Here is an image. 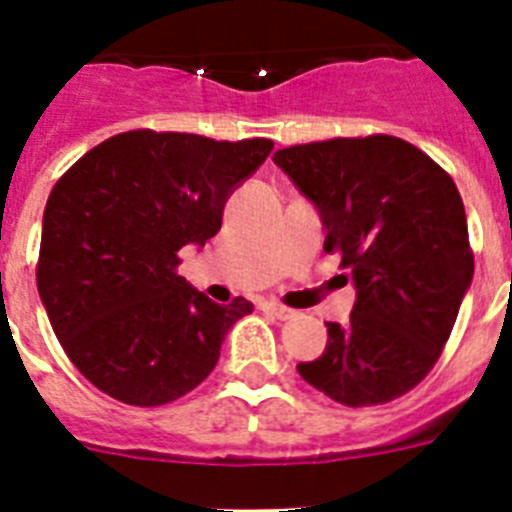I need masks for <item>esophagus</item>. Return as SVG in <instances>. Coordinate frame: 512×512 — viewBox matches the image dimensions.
<instances>
[{
    "instance_id": "obj_1",
    "label": "esophagus",
    "mask_w": 512,
    "mask_h": 512,
    "mask_svg": "<svg viewBox=\"0 0 512 512\" xmlns=\"http://www.w3.org/2000/svg\"><path fill=\"white\" fill-rule=\"evenodd\" d=\"M264 310L271 312V315H274V318H279V320H289L292 315H295V310H289V307L279 305V302H266Z\"/></svg>"
}]
</instances>
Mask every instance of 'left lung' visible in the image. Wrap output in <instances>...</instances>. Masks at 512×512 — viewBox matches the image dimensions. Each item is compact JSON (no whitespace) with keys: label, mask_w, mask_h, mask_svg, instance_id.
I'll return each mask as SVG.
<instances>
[{"label":"left lung","mask_w":512,"mask_h":512,"mask_svg":"<svg viewBox=\"0 0 512 512\" xmlns=\"http://www.w3.org/2000/svg\"><path fill=\"white\" fill-rule=\"evenodd\" d=\"M274 164L318 207L325 253L356 284L346 325L297 372L346 408L384 405L418 387L441 356L472 284L467 212L431 156L395 135L289 146Z\"/></svg>","instance_id":"left-lung-1"}]
</instances>
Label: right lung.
<instances>
[{
	"instance_id": "obj_1",
	"label": "right lung",
	"mask_w": 512,
	"mask_h": 512,
	"mask_svg": "<svg viewBox=\"0 0 512 512\" xmlns=\"http://www.w3.org/2000/svg\"><path fill=\"white\" fill-rule=\"evenodd\" d=\"M269 138L128 130L94 146L45 202L35 279L71 364L104 395L158 408L192 392L253 305H215L179 277L223 207L266 161Z\"/></svg>"
}]
</instances>
